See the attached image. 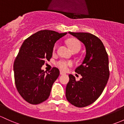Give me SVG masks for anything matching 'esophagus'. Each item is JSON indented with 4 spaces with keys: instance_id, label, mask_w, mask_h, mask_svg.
Returning a JSON list of instances; mask_svg holds the SVG:
<instances>
[{
    "instance_id": "34e87169",
    "label": "esophagus",
    "mask_w": 124,
    "mask_h": 124,
    "mask_svg": "<svg viewBox=\"0 0 124 124\" xmlns=\"http://www.w3.org/2000/svg\"><path fill=\"white\" fill-rule=\"evenodd\" d=\"M60 74H61V75H65V74H65V72H63V71H60Z\"/></svg>"
}]
</instances>
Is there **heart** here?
I'll list each match as a JSON object with an SVG mask.
<instances>
[{
	"instance_id": "obj_1",
	"label": "heart",
	"mask_w": 124,
	"mask_h": 124,
	"mask_svg": "<svg viewBox=\"0 0 124 124\" xmlns=\"http://www.w3.org/2000/svg\"><path fill=\"white\" fill-rule=\"evenodd\" d=\"M68 44L72 51L73 50L79 51L81 49V46L80 41L77 39H71L68 41ZM54 47H56V46ZM56 65L61 70H63V71H66L70 66L72 65V62L70 61H66V60H61V61L57 62Z\"/></svg>"
}]
</instances>
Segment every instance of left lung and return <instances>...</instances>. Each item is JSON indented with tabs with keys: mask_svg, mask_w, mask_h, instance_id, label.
Masks as SVG:
<instances>
[{
	"mask_svg": "<svg viewBox=\"0 0 124 124\" xmlns=\"http://www.w3.org/2000/svg\"><path fill=\"white\" fill-rule=\"evenodd\" d=\"M83 43L85 56L75 72L82 78L77 81L69 75L66 87V97L74 106L83 108L94 102L102 93L109 78V59L102 41L94 35L87 32H68Z\"/></svg>",
	"mask_w": 124,
	"mask_h": 124,
	"instance_id": "left-lung-1",
	"label": "left lung"
}]
</instances>
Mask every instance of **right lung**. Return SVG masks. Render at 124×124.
<instances>
[{
  "label": "right lung",
  "mask_w": 124,
  "mask_h": 124,
  "mask_svg": "<svg viewBox=\"0 0 124 124\" xmlns=\"http://www.w3.org/2000/svg\"><path fill=\"white\" fill-rule=\"evenodd\" d=\"M66 34L41 30L30 36L22 45L14 63V78L18 92L27 102L37 105L50 96L59 70L54 67L47 73L41 67L46 60L52 58L55 43Z\"/></svg>",
  "instance_id": "right-lung-1"
}]
</instances>
